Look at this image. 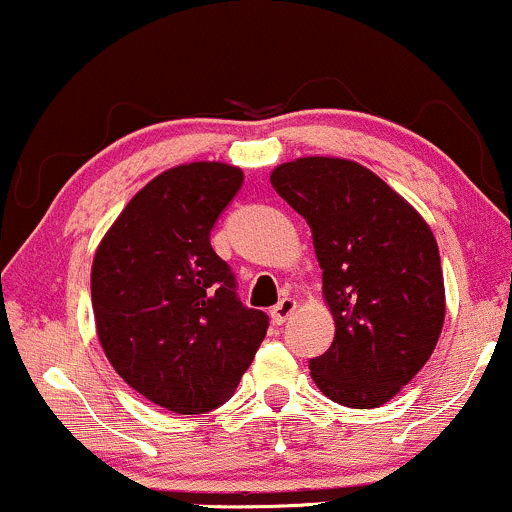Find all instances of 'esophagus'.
<instances>
[{
    "label": "esophagus",
    "mask_w": 512,
    "mask_h": 512,
    "mask_svg": "<svg viewBox=\"0 0 512 512\" xmlns=\"http://www.w3.org/2000/svg\"><path fill=\"white\" fill-rule=\"evenodd\" d=\"M296 305H298L296 298H291V296L281 298V301L272 308V313H269V315H272L274 325H284V322L289 320L293 313H296Z\"/></svg>",
    "instance_id": "1"
}]
</instances>
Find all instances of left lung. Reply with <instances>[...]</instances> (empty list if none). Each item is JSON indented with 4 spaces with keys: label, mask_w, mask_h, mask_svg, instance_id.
Returning a JSON list of instances; mask_svg holds the SVG:
<instances>
[{
    "label": "left lung",
    "mask_w": 512,
    "mask_h": 512,
    "mask_svg": "<svg viewBox=\"0 0 512 512\" xmlns=\"http://www.w3.org/2000/svg\"><path fill=\"white\" fill-rule=\"evenodd\" d=\"M308 221L334 342L310 361L332 402L373 409L424 368L445 320L438 243L419 214L373 170L305 156L269 175Z\"/></svg>",
    "instance_id": "1"
}]
</instances>
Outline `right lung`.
<instances>
[{
	"instance_id": "1",
	"label": "right lung",
	"mask_w": 512,
	"mask_h": 512,
	"mask_svg": "<svg viewBox=\"0 0 512 512\" xmlns=\"http://www.w3.org/2000/svg\"><path fill=\"white\" fill-rule=\"evenodd\" d=\"M243 170L195 161L163 170L127 202L91 267L98 342L125 383L175 414H204L236 392L267 334L211 248Z\"/></svg>"
}]
</instances>
